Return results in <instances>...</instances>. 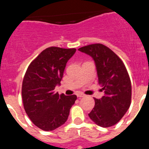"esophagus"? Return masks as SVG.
Listing matches in <instances>:
<instances>
[{"mask_svg": "<svg viewBox=\"0 0 149 149\" xmlns=\"http://www.w3.org/2000/svg\"><path fill=\"white\" fill-rule=\"evenodd\" d=\"M77 96L78 97V98H82V97H84V96H85V95L82 93H77Z\"/></svg>", "mask_w": 149, "mask_h": 149, "instance_id": "esophagus-1", "label": "esophagus"}]
</instances>
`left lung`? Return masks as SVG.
Returning a JSON list of instances; mask_svg holds the SVG:
<instances>
[{"label": "left lung", "instance_id": "left-lung-1", "mask_svg": "<svg viewBox=\"0 0 149 149\" xmlns=\"http://www.w3.org/2000/svg\"><path fill=\"white\" fill-rule=\"evenodd\" d=\"M95 60L98 84L104 96L95 99V107L89 116L103 127L113 126L120 121L131 103V82L122 60L108 47L100 43L79 48Z\"/></svg>", "mask_w": 149, "mask_h": 149}]
</instances>
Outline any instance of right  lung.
Here are the masks:
<instances>
[{
  "mask_svg": "<svg viewBox=\"0 0 149 149\" xmlns=\"http://www.w3.org/2000/svg\"><path fill=\"white\" fill-rule=\"evenodd\" d=\"M75 51V48H46L26 71L22 87L24 108L33 123L43 131H53L65 123L77 99L75 95H60L54 92Z\"/></svg>",
  "mask_w": 149,
  "mask_h": 149,
  "instance_id": "obj_1",
  "label": "right lung"
}]
</instances>
